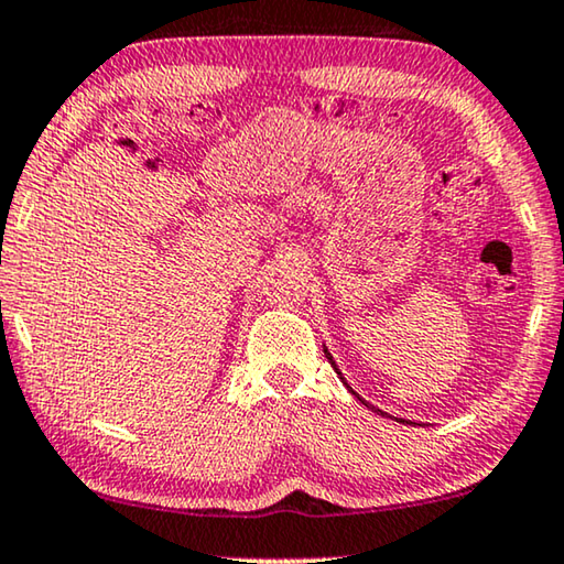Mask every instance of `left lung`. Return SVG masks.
Instances as JSON below:
<instances>
[{"mask_svg": "<svg viewBox=\"0 0 564 564\" xmlns=\"http://www.w3.org/2000/svg\"><path fill=\"white\" fill-rule=\"evenodd\" d=\"M324 355H326V359H329V362H332V367L336 369V375H339V380H341L344 384H347V380H344V377H341V372H339V367H336V362H334V359H332V355H329V349H326V347H324ZM347 390H349L351 394H355V398H357V400H362V398H359V394H357L355 390H351V388H349V384H347ZM362 402H365V405H367V408H372V405H369V402H367V400H362ZM372 410H375V413H380V415H382V410H377V408H372ZM400 423H405V420H402V417H400Z\"/></svg>", "mask_w": 564, "mask_h": 564, "instance_id": "left-lung-1", "label": "left lung"}]
</instances>
